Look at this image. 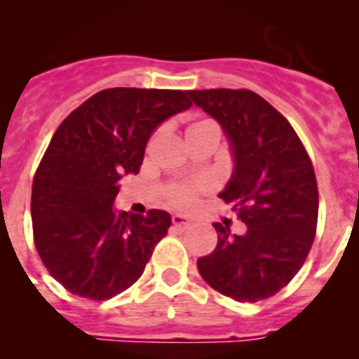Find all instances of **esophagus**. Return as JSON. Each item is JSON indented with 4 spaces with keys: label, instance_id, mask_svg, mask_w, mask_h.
<instances>
[{
    "label": "esophagus",
    "instance_id": "esophagus-1",
    "mask_svg": "<svg viewBox=\"0 0 359 359\" xmlns=\"http://www.w3.org/2000/svg\"><path fill=\"white\" fill-rule=\"evenodd\" d=\"M172 226L177 228V230H187V228L192 226V221L189 217H185V215H174Z\"/></svg>",
    "mask_w": 359,
    "mask_h": 359
}]
</instances>
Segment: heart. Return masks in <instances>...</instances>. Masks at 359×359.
<instances>
[{"label": "heart", "mask_w": 359, "mask_h": 359, "mask_svg": "<svg viewBox=\"0 0 359 359\" xmlns=\"http://www.w3.org/2000/svg\"><path fill=\"white\" fill-rule=\"evenodd\" d=\"M187 142H194L198 138H215L219 142V128L214 120L201 118L192 122L185 131ZM207 190V183L205 182H180V183H170L165 189V194L172 207L176 208H187L194 207L196 199L201 192Z\"/></svg>", "instance_id": "heart-1"}]
</instances>
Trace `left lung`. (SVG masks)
<instances>
[{
    "instance_id": "obj_1",
    "label": "left lung",
    "mask_w": 359,
    "mask_h": 359,
    "mask_svg": "<svg viewBox=\"0 0 359 359\" xmlns=\"http://www.w3.org/2000/svg\"><path fill=\"white\" fill-rule=\"evenodd\" d=\"M231 144L236 169L219 194L246 224L231 236L215 223L217 246L198 259L208 286L237 302H259L287 286L306 262L318 223L313 161L291 123L250 90H194Z\"/></svg>"
}]
</instances>
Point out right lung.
Segmentation results:
<instances>
[{"label":"right lung","instance_id":"1","mask_svg":"<svg viewBox=\"0 0 359 359\" xmlns=\"http://www.w3.org/2000/svg\"><path fill=\"white\" fill-rule=\"evenodd\" d=\"M190 106L182 90L109 88L57 128L34 176L30 210L41 261L69 293L107 300L142 277L170 215L111 207L122 176L140 170L152 131Z\"/></svg>","mask_w":359,"mask_h":359}]
</instances>
